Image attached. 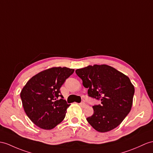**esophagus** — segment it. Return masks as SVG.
<instances>
[{"label": "esophagus", "instance_id": "obj_1", "mask_svg": "<svg viewBox=\"0 0 153 153\" xmlns=\"http://www.w3.org/2000/svg\"><path fill=\"white\" fill-rule=\"evenodd\" d=\"M80 106L82 108H85V106H86V104L84 103V102H81V103H80Z\"/></svg>", "mask_w": 153, "mask_h": 153}]
</instances>
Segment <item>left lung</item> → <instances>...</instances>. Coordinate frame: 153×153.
Returning a JSON list of instances; mask_svg holds the SVG:
<instances>
[{"instance_id":"8db88e82","label":"left lung","mask_w":153,"mask_h":153,"mask_svg":"<svg viewBox=\"0 0 153 153\" xmlns=\"http://www.w3.org/2000/svg\"><path fill=\"white\" fill-rule=\"evenodd\" d=\"M88 88L89 97L101 100L93 106L94 114L86 120L100 132L110 131L123 121L131 110L134 87L129 78L107 65H89L75 71Z\"/></svg>"}]
</instances>
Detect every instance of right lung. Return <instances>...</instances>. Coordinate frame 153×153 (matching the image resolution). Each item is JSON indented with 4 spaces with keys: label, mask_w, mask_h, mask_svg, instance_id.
Wrapping results in <instances>:
<instances>
[{
    "label": "right lung",
    "mask_w": 153,
    "mask_h": 153,
    "mask_svg": "<svg viewBox=\"0 0 153 153\" xmlns=\"http://www.w3.org/2000/svg\"><path fill=\"white\" fill-rule=\"evenodd\" d=\"M68 68H52L32 76L23 87L21 98L26 114L39 128L51 130L64 120L70 106L59 89L74 73Z\"/></svg>",
    "instance_id": "right-lung-1"
}]
</instances>
